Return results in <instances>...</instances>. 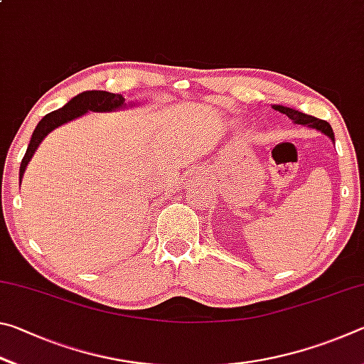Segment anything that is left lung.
Returning a JSON list of instances; mask_svg holds the SVG:
<instances>
[{
    "label": "left lung",
    "mask_w": 364,
    "mask_h": 364,
    "mask_svg": "<svg viewBox=\"0 0 364 364\" xmlns=\"http://www.w3.org/2000/svg\"><path fill=\"white\" fill-rule=\"evenodd\" d=\"M273 109L278 110V112H281V114L287 115L289 119H291L294 123H297V125H306V127L316 128L318 132L324 133L326 136H329L332 141H334V132H332L331 125L326 120H319V119H316V117L306 115L304 112H300V110L284 107V106H273Z\"/></svg>",
    "instance_id": "8db88e82"
}]
</instances>
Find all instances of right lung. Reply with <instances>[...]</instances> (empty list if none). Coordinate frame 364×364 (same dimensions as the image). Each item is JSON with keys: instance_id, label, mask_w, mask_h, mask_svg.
Returning <instances> with one entry per match:
<instances>
[{"instance_id": "add662e5", "label": "right lung", "mask_w": 364, "mask_h": 364, "mask_svg": "<svg viewBox=\"0 0 364 364\" xmlns=\"http://www.w3.org/2000/svg\"><path fill=\"white\" fill-rule=\"evenodd\" d=\"M125 97L122 95L109 93V91H83V93L77 95L75 97L65 104L64 107H60L54 112L46 114L43 119L38 122V125L33 130L32 139H30L26 156L22 159L21 170H19V180H22L23 173H26V168L30 162V159L33 157L35 151L38 149L41 141L48 136V133H51L54 128H58L64 123L70 122L77 117L83 115L86 112H112V110L125 107Z\"/></svg>"}]
</instances>
